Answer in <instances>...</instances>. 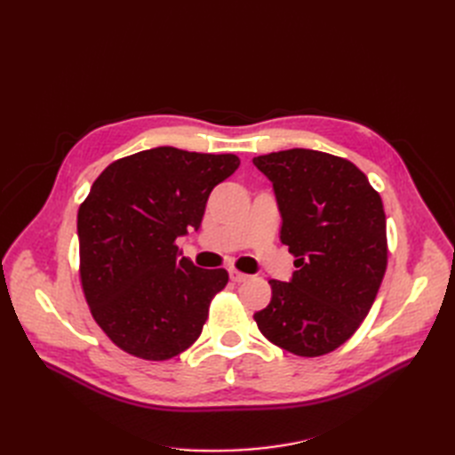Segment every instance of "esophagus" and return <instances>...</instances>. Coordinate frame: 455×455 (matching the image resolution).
Instances as JSON below:
<instances>
[{"mask_svg": "<svg viewBox=\"0 0 455 455\" xmlns=\"http://www.w3.org/2000/svg\"><path fill=\"white\" fill-rule=\"evenodd\" d=\"M229 279H231L233 283H244V281H249V275L241 273V271H237V269H231V271H229Z\"/></svg>", "mask_w": 455, "mask_h": 455, "instance_id": "esophagus-1", "label": "esophagus"}]
</instances>
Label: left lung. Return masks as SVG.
<instances>
[{
  "mask_svg": "<svg viewBox=\"0 0 455 455\" xmlns=\"http://www.w3.org/2000/svg\"><path fill=\"white\" fill-rule=\"evenodd\" d=\"M252 163L273 182L281 241L298 267L291 283L269 281L271 301L254 321L288 353H332L366 319L387 267L381 197L351 161L324 151L294 148Z\"/></svg>",
  "mask_w": 455,
  "mask_h": 455,
  "instance_id": "1",
  "label": "left lung"
}]
</instances>
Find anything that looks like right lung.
I'll use <instances>...</instances> for the list:
<instances>
[{"label":"right lung","mask_w":455,"mask_h":455,"mask_svg":"<svg viewBox=\"0 0 455 455\" xmlns=\"http://www.w3.org/2000/svg\"><path fill=\"white\" fill-rule=\"evenodd\" d=\"M233 154L171 146L121 157L79 204V281L92 319L119 349L169 361L194 346L224 267L201 269L176 239L199 228L211 191L237 171Z\"/></svg>","instance_id":"add662e5"}]
</instances>
